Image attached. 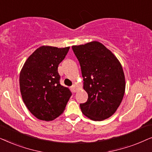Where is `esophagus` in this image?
Returning <instances> with one entry per match:
<instances>
[{
    "instance_id": "1",
    "label": "esophagus",
    "mask_w": 152,
    "mask_h": 152,
    "mask_svg": "<svg viewBox=\"0 0 152 152\" xmlns=\"http://www.w3.org/2000/svg\"><path fill=\"white\" fill-rule=\"evenodd\" d=\"M72 89L74 92H76V91H77V86H76V84L73 85V86H72Z\"/></svg>"
}]
</instances>
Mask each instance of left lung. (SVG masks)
Returning <instances> with one entry per match:
<instances>
[{"label": "left lung", "instance_id": "left-lung-1", "mask_svg": "<svg viewBox=\"0 0 152 152\" xmlns=\"http://www.w3.org/2000/svg\"><path fill=\"white\" fill-rule=\"evenodd\" d=\"M79 61L83 89L88 101L80 104L82 113L94 121H102L114 114L125 92V77L120 61L104 44L91 42L72 46Z\"/></svg>", "mask_w": 152, "mask_h": 152}]
</instances>
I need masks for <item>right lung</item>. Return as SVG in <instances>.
Here are the masks:
<instances>
[{"label": "right lung", "instance_id": "right-lung-1", "mask_svg": "<svg viewBox=\"0 0 152 152\" xmlns=\"http://www.w3.org/2000/svg\"><path fill=\"white\" fill-rule=\"evenodd\" d=\"M69 46H42L30 55L20 72V91L24 104L40 120L52 121L65 109L72 96L69 89L60 83L59 64Z\"/></svg>", "mask_w": 152, "mask_h": 152}]
</instances>
